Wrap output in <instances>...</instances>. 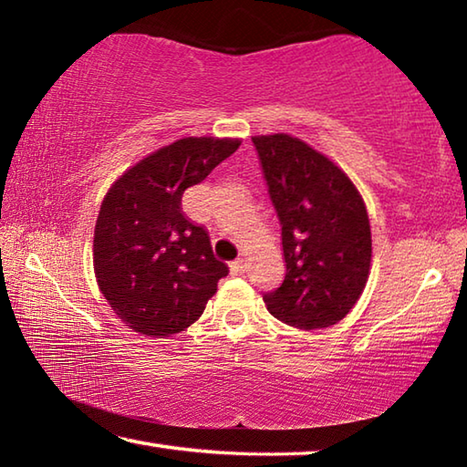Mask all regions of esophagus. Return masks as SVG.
Listing matches in <instances>:
<instances>
[{
    "instance_id": "esophagus-1",
    "label": "esophagus",
    "mask_w": 467,
    "mask_h": 467,
    "mask_svg": "<svg viewBox=\"0 0 467 467\" xmlns=\"http://www.w3.org/2000/svg\"><path fill=\"white\" fill-rule=\"evenodd\" d=\"M231 270H233V274H244V270H247V262H244V259H236V262H233L231 264Z\"/></svg>"
}]
</instances>
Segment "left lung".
<instances>
[{"label":"left lung","instance_id":"8db88e82","mask_svg":"<svg viewBox=\"0 0 467 467\" xmlns=\"http://www.w3.org/2000/svg\"><path fill=\"white\" fill-rule=\"evenodd\" d=\"M282 224L286 275L264 295L275 319L298 329L342 321L370 270V224L360 193L342 169L286 133L251 138Z\"/></svg>","mask_w":467,"mask_h":467}]
</instances>
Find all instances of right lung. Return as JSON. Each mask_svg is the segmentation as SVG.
<instances>
[{
	"label": "right lung",
	"mask_w": 467,
	"mask_h": 467,
	"mask_svg": "<svg viewBox=\"0 0 467 467\" xmlns=\"http://www.w3.org/2000/svg\"><path fill=\"white\" fill-rule=\"evenodd\" d=\"M239 146L228 138L177 140L125 171L102 200L94 274L133 331L162 337L187 329L228 275L208 231L185 216L181 197Z\"/></svg>",
	"instance_id": "obj_1"
}]
</instances>
